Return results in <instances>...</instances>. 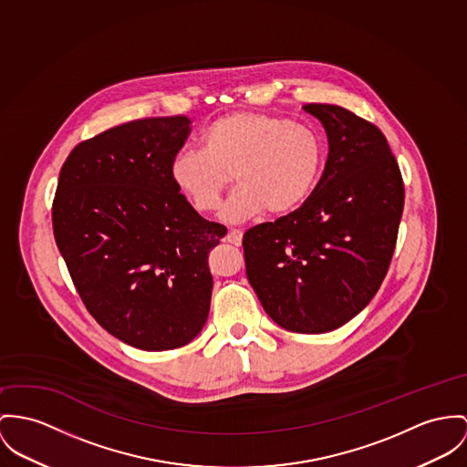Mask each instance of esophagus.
<instances>
[{
	"mask_svg": "<svg viewBox=\"0 0 467 467\" xmlns=\"http://www.w3.org/2000/svg\"><path fill=\"white\" fill-rule=\"evenodd\" d=\"M242 238H244V233L240 231V229H229V233H227V236H225V240H227V244H231V245H242Z\"/></svg>",
	"mask_w": 467,
	"mask_h": 467,
	"instance_id": "obj_1",
	"label": "esophagus"
}]
</instances>
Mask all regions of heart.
<instances>
[{"instance_id": "heart-1", "label": "heart", "mask_w": 467, "mask_h": 467, "mask_svg": "<svg viewBox=\"0 0 467 467\" xmlns=\"http://www.w3.org/2000/svg\"><path fill=\"white\" fill-rule=\"evenodd\" d=\"M325 163L317 130L263 111L218 117L202 133V147L184 145L171 160V178L192 206L215 212L233 174L240 184L222 216L245 222L268 210L286 215L313 193Z\"/></svg>"}]
</instances>
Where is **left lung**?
<instances>
[{"instance_id": "1", "label": "left lung", "mask_w": 467, "mask_h": 467, "mask_svg": "<svg viewBox=\"0 0 467 467\" xmlns=\"http://www.w3.org/2000/svg\"><path fill=\"white\" fill-rule=\"evenodd\" d=\"M322 122V180L293 213L244 234L247 279L283 328L322 334L350 322L382 285L403 212V181L382 131L347 108L306 105Z\"/></svg>"}]
</instances>
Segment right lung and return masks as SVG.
<instances>
[{
    "mask_svg": "<svg viewBox=\"0 0 467 467\" xmlns=\"http://www.w3.org/2000/svg\"><path fill=\"white\" fill-rule=\"evenodd\" d=\"M190 119L126 122L76 145L53 201V233L85 307L130 347L188 345L210 313L208 254L227 229L171 178Z\"/></svg>",
    "mask_w": 467,
    "mask_h": 467,
    "instance_id": "add662e5",
    "label": "right lung"
}]
</instances>
